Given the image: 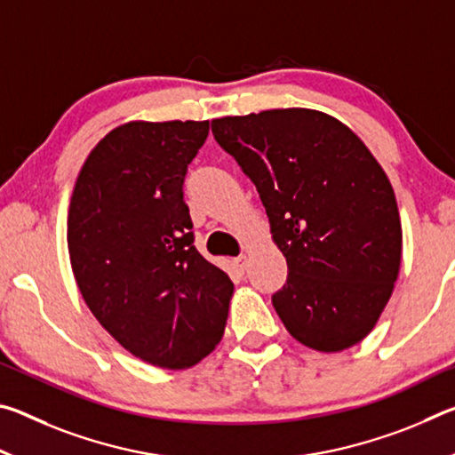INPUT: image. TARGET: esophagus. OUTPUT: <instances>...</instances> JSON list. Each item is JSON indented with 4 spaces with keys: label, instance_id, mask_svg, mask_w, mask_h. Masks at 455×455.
<instances>
[{
    "label": "esophagus",
    "instance_id": "34e87169",
    "mask_svg": "<svg viewBox=\"0 0 455 455\" xmlns=\"http://www.w3.org/2000/svg\"><path fill=\"white\" fill-rule=\"evenodd\" d=\"M235 267H236V271H241V273H244L246 271V257L244 255H238L235 260Z\"/></svg>",
    "mask_w": 455,
    "mask_h": 455
}]
</instances>
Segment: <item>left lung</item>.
I'll return each instance as SVG.
<instances>
[{
  "label": "left lung",
  "instance_id": "8db88e82",
  "mask_svg": "<svg viewBox=\"0 0 455 455\" xmlns=\"http://www.w3.org/2000/svg\"><path fill=\"white\" fill-rule=\"evenodd\" d=\"M214 140L257 187L287 283L273 307L303 345L333 353L367 337L402 263L394 188L333 116L287 108L212 120Z\"/></svg>",
  "mask_w": 455,
  "mask_h": 455
}]
</instances>
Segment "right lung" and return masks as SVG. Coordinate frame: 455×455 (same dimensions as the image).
<instances>
[{"label": "right lung", "mask_w": 455, "mask_h": 455, "mask_svg": "<svg viewBox=\"0 0 455 455\" xmlns=\"http://www.w3.org/2000/svg\"><path fill=\"white\" fill-rule=\"evenodd\" d=\"M209 122H128L76 180L68 251L84 301L132 355L164 369L217 347L235 284L195 246L184 179Z\"/></svg>", "instance_id": "add662e5"}]
</instances>
